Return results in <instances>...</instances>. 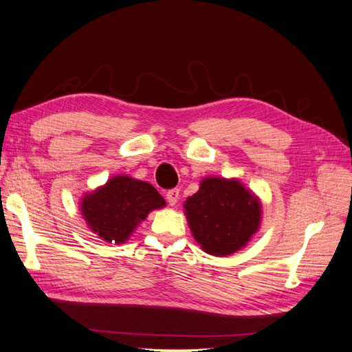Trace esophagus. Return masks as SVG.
I'll use <instances>...</instances> for the list:
<instances>
[{"label":"esophagus","instance_id":"obj_1","mask_svg":"<svg viewBox=\"0 0 352 352\" xmlns=\"http://www.w3.org/2000/svg\"><path fill=\"white\" fill-rule=\"evenodd\" d=\"M179 198V190L178 189H170L166 192V201L169 206H175Z\"/></svg>","mask_w":352,"mask_h":352}]
</instances>
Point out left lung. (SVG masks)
I'll return each instance as SVG.
<instances>
[{
  "label": "left lung",
  "instance_id": "1",
  "mask_svg": "<svg viewBox=\"0 0 352 352\" xmlns=\"http://www.w3.org/2000/svg\"><path fill=\"white\" fill-rule=\"evenodd\" d=\"M261 201L239 179L204 178L184 202L193 239L204 252L226 256L246 246L261 223Z\"/></svg>",
  "mask_w": 352,
  "mask_h": 352
}]
</instances>
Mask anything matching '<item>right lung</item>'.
I'll list each match as a JSON object with an SVG mask.
<instances>
[{
  "instance_id": "add662e5",
  "label": "right lung",
  "mask_w": 352,
  "mask_h": 352,
  "mask_svg": "<svg viewBox=\"0 0 352 352\" xmlns=\"http://www.w3.org/2000/svg\"><path fill=\"white\" fill-rule=\"evenodd\" d=\"M165 206V199L150 183L116 175L104 186L84 196L80 211L89 230L102 240L121 244L150 211Z\"/></svg>"
}]
</instances>
